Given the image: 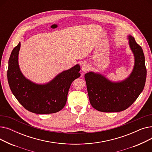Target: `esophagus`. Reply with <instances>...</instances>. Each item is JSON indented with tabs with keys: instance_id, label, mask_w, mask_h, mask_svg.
<instances>
[{
	"instance_id": "obj_1",
	"label": "esophagus",
	"mask_w": 152,
	"mask_h": 152,
	"mask_svg": "<svg viewBox=\"0 0 152 152\" xmlns=\"http://www.w3.org/2000/svg\"><path fill=\"white\" fill-rule=\"evenodd\" d=\"M89 68H90V66L87 63H83L82 65V70L83 71H85V72L87 71L89 69Z\"/></svg>"
}]
</instances>
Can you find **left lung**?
I'll use <instances>...</instances> for the list:
<instances>
[{
	"mask_svg": "<svg viewBox=\"0 0 152 152\" xmlns=\"http://www.w3.org/2000/svg\"><path fill=\"white\" fill-rule=\"evenodd\" d=\"M129 45L135 57L130 76L121 83H111L103 76L89 72L84 77L89 101L93 108L102 112H118L136 100L144 88L147 69L142 47L129 36Z\"/></svg>",
	"mask_w": 152,
	"mask_h": 152,
	"instance_id": "8db88e82",
	"label": "left lung"
}]
</instances>
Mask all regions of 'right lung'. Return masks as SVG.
I'll use <instances>...</instances> for the list:
<instances>
[{"label": "right lung", "instance_id": "right-lung-1", "mask_svg": "<svg viewBox=\"0 0 152 152\" xmlns=\"http://www.w3.org/2000/svg\"><path fill=\"white\" fill-rule=\"evenodd\" d=\"M20 42L13 49L9 60L7 79L10 88L20 104L32 113L50 114L65 107L68 91L73 81L80 76L78 65L63 71L45 85L31 83L19 68L18 57Z\"/></svg>", "mask_w": 152, "mask_h": 152}]
</instances>
